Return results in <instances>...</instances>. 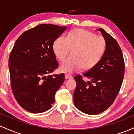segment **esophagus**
Listing matches in <instances>:
<instances>
[{
  "label": "esophagus",
  "mask_w": 134,
  "mask_h": 134,
  "mask_svg": "<svg viewBox=\"0 0 134 134\" xmlns=\"http://www.w3.org/2000/svg\"><path fill=\"white\" fill-rule=\"evenodd\" d=\"M65 78L66 79H72V77L71 76H70V75L66 74L65 76Z\"/></svg>",
  "instance_id": "34e87169"
}]
</instances>
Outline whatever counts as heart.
<instances>
[{"mask_svg": "<svg viewBox=\"0 0 134 134\" xmlns=\"http://www.w3.org/2000/svg\"><path fill=\"white\" fill-rule=\"evenodd\" d=\"M105 49L103 36L81 28L74 29L67 38L59 36L53 44L55 57L60 61L65 60L72 50L71 56L60 66V71L65 74L93 69L101 60Z\"/></svg>", "mask_w": 134, "mask_h": 134, "instance_id": "obj_1", "label": "heart"}]
</instances>
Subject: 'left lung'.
Instances as JSON below:
<instances>
[{
  "label": "left lung",
  "mask_w": 134,
  "mask_h": 134,
  "mask_svg": "<svg viewBox=\"0 0 134 134\" xmlns=\"http://www.w3.org/2000/svg\"><path fill=\"white\" fill-rule=\"evenodd\" d=\"M106 40V49L101 60L82 76L74 77L77 86L74 103L78 110L88 115L102 113L117 96L124 79L125 64L118 42L103 29L99 28ZM90 80L83 81L82 76Z\"/></svg>",
  "instance_id": "1"
}]
</instances>
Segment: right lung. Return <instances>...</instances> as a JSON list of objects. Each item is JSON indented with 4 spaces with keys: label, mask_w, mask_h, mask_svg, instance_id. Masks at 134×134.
Returning a JSON list of instances; mask_svg holds the SVG:
<instances>
[{
    "label": "right lung",
    "mask_w": 134,
    "mask_h": 134,
    "mask_svg": "<svg viewBox=\"0 0 134 134\" xmlns=\"http://www.w3.org/2000/svg\"><path fill=\"white\" fill-rule=\"evenodd\" d=\"M66 29L40 24L24 32L14 45L9 58L12 90L17 102L27 111L42 113L54 103L65 76L47 75L58 67L53 44Z\"/></svg>",
    "instance_id": "right-lung-1"
}]
</instances>
